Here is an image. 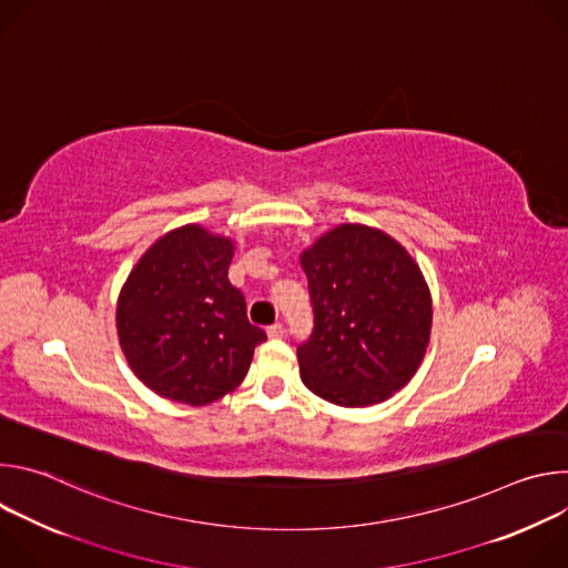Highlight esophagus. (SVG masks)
I'll use <instances>...</instances> for the list:
<instances>
[{"label": "esophagus", "instance_id": "34e87169", "mask_svg": "<svg viewBox=\"0 0 568 568\" xmlns=\"http://www.w3.org/2000/svg\"><path fill=\"white\" fill-rule=\"evenodd\" d=\"M283 335H285L283 323H274V326H270V328H267V337H270V339H281Z\"/></svg>", "mask_w": 568, "mask_h": 568}]
</instances>
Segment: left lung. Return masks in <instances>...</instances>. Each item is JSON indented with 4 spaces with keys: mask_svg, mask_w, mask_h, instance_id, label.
<instances>
[{
    "mask_svg": "<svg viewBox=\"0 0 568 568\" xmlns=\"http://www.w3.org/2000/svg\"><path fill=\"white\" fill-rule=\"evenodd\" d=\"M314 333L296 348L303 384L337 407H371L416 375L432 337V292L386 231L344 222L301 252Z\"/></svg>",
    "mask_w": 568,
    "mask_h": 568,
    "instance_id": "1",
    "label": "left lung"
}]
</instances>
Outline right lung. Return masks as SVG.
<instances>
[{
    "label": "right lung",
    "instance_id": "obj_1",
    "mask_svg": "<svg viewBox=\"0 0 568 568\" xmlns=\"http://www.w3.org/2000/svg\"><path fill=\"white\" fill-rule=\"evenodd\" d=\"M235 242L202 224L156 237L116 301V335L132 373L159 397L204 407L245 379L267 337L229 283Z\"/></svg>",
    "mask_w": 568,
    "mask_h": 568
}]
</instances>
